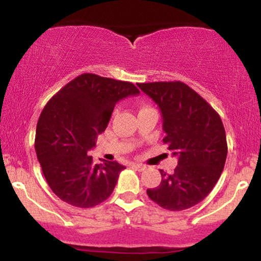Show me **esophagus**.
<instances>
[{"instance_id": "esophagus-1", "label": "esophagus", "mask_w": 261, "mask_h": 261, "mask_svg": "<svg viewBox=\"0 0 261 261\" xmlns=\"http://www.w3.org/2000/svg\"><path fill=\"white\" fill-rule=\"evenodd\" d=\"M133 167H134L135 169L140 170V172H141V170H143V169L146 168V167L143 166V164H139V163H133Z\"/></svg>"}]
</instances>
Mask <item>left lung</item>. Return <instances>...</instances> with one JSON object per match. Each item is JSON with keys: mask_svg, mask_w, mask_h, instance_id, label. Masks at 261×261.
I'll return each mask as SVG.
<instances>
[{"mask_svg": "<svg viewBox=\"0 0 261 261\" xmlns=\"http://www.w3.org/2000/svg\"><path fill=\"white\" fill-rule=\"evenodd\" d=\"M137 87L160 108L163 142L178 157L174 172L161 170V184L147 189V195L169 211L193 207L208 195L224 168L227 140L222 120L201 95L179 81Z\"/></svg>", "mask_w": 261, "mask_h": 261, "instance_id": "8db88e82", "label": "left lung"}]
</instances>
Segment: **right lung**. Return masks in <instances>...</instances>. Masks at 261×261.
I'll list each match as a JSON object with an SVG mask.
<instances>
[{"label":"right lung","mask_w":261,"mask_h":261,"mask_svg":"<svg viewBox=\"0 0 261 261\" xmlns=\"http://www.w3.org/2000/svg\"><path fill=\"white\" fill-rule=\"evenodd\" d=\"M139 93L130 82L83 73L47 101L37 124L35 151L47 184L62 201L88 208L112 195L125 167L94 164L87 153L107 128L115 104Z\"/></svg>","instance_id":"1"}]
</instances>
